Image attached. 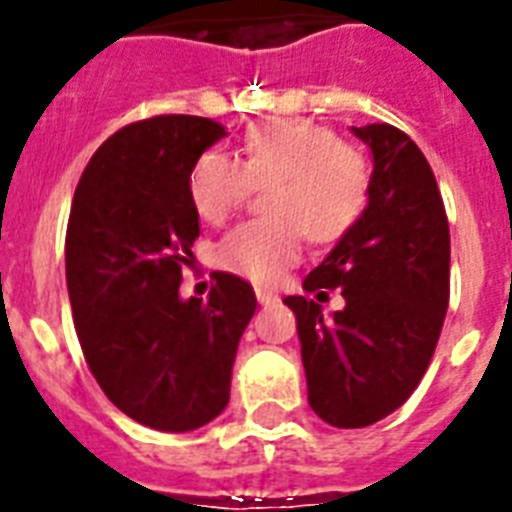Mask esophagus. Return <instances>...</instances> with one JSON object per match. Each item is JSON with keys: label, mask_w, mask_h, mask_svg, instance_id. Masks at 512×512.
<instances>
[{"label": "esophagus", "mask_w": 512, "mask_h": 512, "mask_svg": "<svg viewBox=\"0 0 512 512\" xmlns=\"http://www.w3.org/2000/svg\"><path fill=\"white\" fill-rule=\"evenodd\" d=\"M276 300H279V295H273L271 290H257V303H260V306H271Z\"/></svg>", "instance_id": "esophagus-1"}]
</instances>
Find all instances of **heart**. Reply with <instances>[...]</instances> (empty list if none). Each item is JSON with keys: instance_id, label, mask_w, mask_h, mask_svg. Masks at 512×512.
Returning a JSON list of instances; mask_svg holds the SVG:
<instances>
[{"instance_id": "obj_1", "label": "heart", "mask_w": 512, "mask_h": 512, "mask_svg": "<svg viewBox=\"0 0 512 512\" xmlns=\"http://www.w3.org/2000/svg\"><path fill=\"white\" fill-rule=\"evenodd\" d=\"M271 217L241 222L217 244V265L257 284L276 282L311 244H333L349 233L370 198V163L351 142L308 120H265L244 134L241 158L204 152L190 169L195 212L222 222L255 187H265Z\"/></svg>"}]
</instances>
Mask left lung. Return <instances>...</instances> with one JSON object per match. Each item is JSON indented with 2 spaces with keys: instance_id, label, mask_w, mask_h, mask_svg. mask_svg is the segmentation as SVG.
<instances>
[{
  "instance_id": "obj_1",
  "label": "left lung",
  "mask_w": 512,
  "mask_h": 512,
  "mask_svg": "<svg viewBox=\"0 0 512 512\" xmlns=\"http://www.w3.org/2000/svg\"><path fill=\"white\" fill-rule=\"evenodd\" d=\"M373 152L370 198L357 225L308 273L303 290H341L333 317L290 295L308 405L338 429L376 424L413 395L448 308L451 236L424 152L389 123L351 128Z\"/></svg>"
}]
</instances>
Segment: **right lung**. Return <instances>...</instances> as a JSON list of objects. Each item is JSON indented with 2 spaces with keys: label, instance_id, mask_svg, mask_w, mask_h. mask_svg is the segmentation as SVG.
Wrapping results in <instances>:
<instances>
[{
  "label": "right lung",
  "instance_id": "1",
  "mask_svg": "<svg viewBox=\"0 0 512 512\" xmlns=\"http://www.w3.org/2000/svg\"><path fill=\"white\" fill-rule=\"evenodd\" d=\"M225 136L209 117L158 115L120 128L85 166L66 225V290L85 362L134 421L190 432L230 400L233 360L257 298L217 273L209 300L179 298L198 239L187 179Z\"/></svg>",
  "mask_w": 512,
  "mask_h": 512
}]
</instances>
